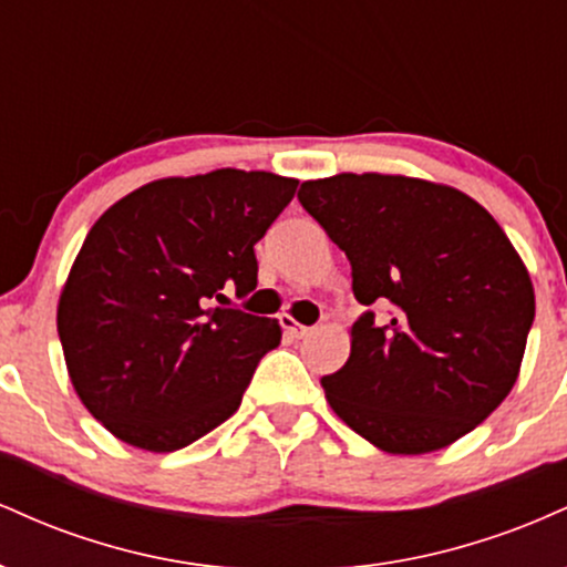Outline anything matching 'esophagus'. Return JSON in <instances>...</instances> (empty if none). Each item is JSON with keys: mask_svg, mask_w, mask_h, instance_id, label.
I'll return each mask as SVG.
<instances>
[{"mask_svg": "<svg viewBox=\"0 0 567 567\" xmlns=\"http://www.w3.org/2000/svg\"><path fill=\"white\" fill-rule=\"evenodd\" d=\"M282 328L288 330V333H290L292 338H306V336L311 333V328H306V324H298V322L292 320V317H288V315L282 317Z\"/></svg>", "mask_w": 567, "mask_h": 567, "instance_id": "34e87169", "label": "esophagus"}]
</instances>
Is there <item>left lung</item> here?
<instances>
[{
    "label": "left lung",
    "mask_w": 567,
    "mask_h": 567,
    "mask_svg": "<svg viewBox=\"0 0 567 567\" xmlns=\"http://www.w3.org/2000/svg\"><path fill=\"white\" fill-rule=\"evenodd\" d=\"M298 202L347 252L362 306L347 365L322 375L338 419L386 453H432L483 424L517 381L536 298L483 205L405 175L306 181ZM389 318L374 320L372 306Z\"/></svg>",
    "instance_id": "8db88e82"
}]
</instances>
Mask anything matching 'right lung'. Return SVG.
Segmentation results:
<instances>
[{
    "label": "right lung",
    "instance_id": "add662e5",
    "mask_svg": "<svg viewBox=\"0 0 567 567\" xmlns=\"http://www.w3.org/2000/svg\"><path fill=\"white\" fill-rule=\"evenodd\" d=\"M298 181L213 171L135 188L84 239L58 336L84 408L114 437L173 453L224 424L282 328L229 306Z\"/></svg>",
    "mask_w": 567,
    "mask_h": 567
}]
</instances>
